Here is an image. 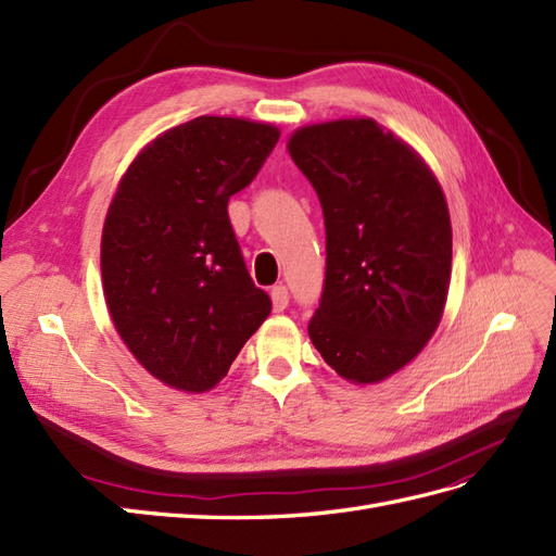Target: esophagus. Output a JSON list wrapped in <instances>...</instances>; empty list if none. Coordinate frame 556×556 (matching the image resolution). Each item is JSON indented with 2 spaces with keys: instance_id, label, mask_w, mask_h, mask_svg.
I'll use <instances>...</instances> for the list:
<instances>
[{
  "instance_id": "obj_1",
  "label": "esophagus",
  "mask_w": 556,
  "mask_h": 556,
  "mask_svg": "<svg viewBox=\"0 0 556 556\" xmlns=\"http://www.w3.org/2000/svg\"><path fill=\"white\" fill-rule=\"evenodd\" d=\"M269 295H273V305H275L277 312L287 309V305H289V289L283 287V283H277V287H273Z\"/></svg>"
}]
</instances>
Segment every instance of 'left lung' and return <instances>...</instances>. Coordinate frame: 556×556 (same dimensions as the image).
<instances>
[{
    "instance_id": "8db88e82",
    "label": "left lung",
    "mask_w": 556,
    "mask_h": 556,
    "mask_svg": "<svg viewBox=\"0 0 556 556\" xmlns=\"http://www.w3.org/2000/svg\"><path fill=\"white\" fill-rule=\"evenodd\" d=\"M326 225V279L312 343L338 376L380 382L425 348L451 279L441 185L374 119L305 126L289 140Z\"/></svg>"
}]
</instances>
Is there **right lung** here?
<instances>
[{
  "mask_svg": "<svg viewBox=\"0 0 556 556\" xmlns=\"http://www.w3.org/2000/svg\"><path fill=\"white\" fill-rule=\"evenodd\" d=\"M277 140L273 124L197 117L152 140L112 199L105 303L126 348L168 388L211 390L273 309L249 275L227 202Z\"/></svg>",
  "mask_w": 556,
  "mask_h": 556,
  "instance_id": "1",
  "label": "right lung"
}]
</instances>
